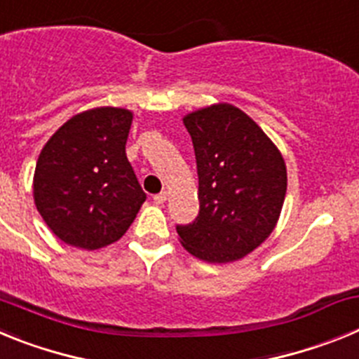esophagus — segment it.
Here are the masks:
<instances>
[{"mask_svg": "<svg viewBox=\"0 0 359 359\" xmlns=\"http://www.w3.org/2000/svg\"><path fill=\"white\" fill-rule=\"evenodd\" d=\"M167 196H169V194H167V192H165V190H163V192L156 194L152 199H154V203H158V205H163V203L167 201Z\"/></svg>", "mask_w": 359, "mask_h": 359, "instance_id": "obj_1", "label": "esophagus"}]
</instances>
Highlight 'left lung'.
<instances>
[{
	"label": "left lung",
	"mask_w": 359,
	"mask_h": 359,
	"mask_svg": "<svg viewBox=\"0 0 359 359\" xmlns=\"http://www.w3.org/2000/svg\"><path fill=\"white\" fill-rule=\"evenodd\" d=\"M196 152L199 214L177 224L192 255L207 262L243 259L264 243L287 189L284 158L246 113L215 104L183 118Z\"/></svg>",
	"instance_id": "8db88e82"
}]
</instances>
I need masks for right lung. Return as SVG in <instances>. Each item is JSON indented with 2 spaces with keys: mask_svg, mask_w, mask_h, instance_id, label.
Wrapping results in <instances>:
<instances>
[{
  "mask_svg": "<svg viewBox=\"0 0 359 359\" xmlns=\"http://www.w3.org/2000/svg\"><path fill=\"white\" fill-rule=\"evenodd\" d=\"M131 122L133 113L122 107L84 111L41 151L36 207L69 246L98 250L118 241L147 198L126 156Z\"/></svg>",
  "mask_w": 359,
  "mask_h": 359,
  "instance_id": "1",
  "label": "right lung"
}]
</instances>
